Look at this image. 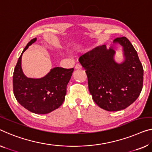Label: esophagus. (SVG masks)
<instances>
[{"instance_id":"esophagus-1","label":"esophagus","mask_w":152,"mask_h":152,"mask_svg":"<svg viewBox=\"0 0 152 152\" xmlns=\"http://www.w3.org/2000/svg\"><path fill=\"white\" fill-rule=\"evenodd\" d=\"M75 69H82V66L80 64H76L75 66Z\"/></svg>"}]
</instances>
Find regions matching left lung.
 <instances>
[{"label": "left lung", "instance_id": "left-lung-1", "mask_svg": "<svg viewBox=\"0 0 152 152\" xmlns=\"http://www.w3.org/2000/svg\"><path fill=\"white\" fill-rule=\"evenodd\" d=\"M122 48L124 60L114 59L115 45ZM86 69L90 94L96 104L108 111L124 110L141 94L143 68L138 54L126 37H117L107 48L99 46L79 58Z\"/></svg>", "mask_w": 152, "mask_h": 152}]
</instances>
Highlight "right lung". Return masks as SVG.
<instances>
[{"mask_svg": "<svg viewBox=\"0 0 152 152\" xmlns=\"http://www.w3.org/2000/svg\"><path fill=\"white\" fill-rule=\"evenodd\" d=\"M36 40L34 38L28 43L18 58L13 76V94L18 102L29 111L48 114L59 108L64 102L74 68L56 67L42 78L26 77L22 69V56Z\"/></svg>", "mask_w": 152, "mask_h": 152, "instance_id": "right-lung-1", "label": "right lung"}]
</instances>
